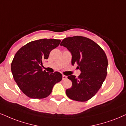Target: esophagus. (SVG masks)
Segmentation results:
<instances>
[{
  "instance_id": "34e87169",
  "label": "esophagus",
  "mask_w": 126,
  "mask_h": 126,
  "mask_svg": "<svg viewBox=\"0 0 126 126\" xmlns=\"http://www.w3.org/2000/svg\"><path fill=\"white\" fill-rule=\"evenodd\" d=\"M67 79V77H66V76H65V75H63V80H65V79Z\"/></svg>"
}]
</instances>
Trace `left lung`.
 Returning <instances> with one entry per match:
<instances>
[{"mask_svg":"<svg viewBox=\"0 0 126 126\" xmlns=\"http://www.w3.org/2000/svg\"><path fill=\"white\" fill-rule=\"evenodd\" d=\"M61 46L66 47L72 54V65L78 66L81 73L76 78L69 75L72 87L66 90L69 99L86 102L95 95L106 79L108 61L103 49L95 42L82 36L64 38Z\"/></svg>","mask_w":126,"mask_h":126,"instance_id":"1","label":"left lung"}]
</instances>
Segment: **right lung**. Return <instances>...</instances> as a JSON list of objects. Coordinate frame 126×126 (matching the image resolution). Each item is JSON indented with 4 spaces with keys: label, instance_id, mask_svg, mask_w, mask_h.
I'll list each match as a JSON object with an SVG mask.
<instances>
[{
    "label": "right lung",
    "instance_id": "obj_1",
    "mask_svg": "<svg viewBox=\"0 0 126 126\" xmlns=\"http://www.w3.org/2000/svg\"><path fill=\"white\" fill-rule=\"evenodd\" d=\"M60 40L40 39L23 46L15 54L11 63L13 78L20 90L32 99H43L51 94L55 83L63 75L58 72L49 73L41 65L48 58L51 50L60 44Z\"/></svg>",
    "mask_w": 126,
    "mask_h": 126
}]
</instances>
